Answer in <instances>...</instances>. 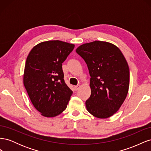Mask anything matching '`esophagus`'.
Listing matches in <instances>:
<instances>
[{"mask_svg":"<svg viewBox=\"0 0 151 151\" xmlns=\"http://www.w3.org/2000/svg\"><path fill=\"white\" fill-rule=\"evenodd\" d=\"M80 88H81V85L79 84V85H77V86H75V89H76V90H78Z\"/></svg>","mask_w":151,"mask_h":151,"instance_id":"esophagus-1","label":"esophagus"}]
</instances>
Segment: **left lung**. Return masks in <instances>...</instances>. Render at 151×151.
Instances as JSON below:
<instances>
[{"label": "left lung", "instance_id": "left-lung-1", "mask_svg": "<svg viewBox=\"0 0 151 151\" xmlns=\"http://www.w3.org/2000/svg\"><path fill=\"white\" fill-rule=\"evenodd\" d=\"M76 51L86 62L91 76L87 110L99 118L113 116L129 92L130 71L125 57L115 45L102 41L83 44Z\"/></svg>", "mask_w": 151, "mask_h": 151}]
</instances>
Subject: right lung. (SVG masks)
<instances>
[{
  "mask_svg": "<svg viewBox=\"0 0 151 151\" xmlns=\"http://www.w3.org/2000/svg\"><path fill=\"white\" fill-rule=\"evenodd\" d=\"M75 45L59 40L37 44L27 57L23 84L34 107L41 115L50 118L67 108L72 90L63 79L62 63Z\"/></svg>",
  "mask_w": 151,
  "mask_h": 151,
  "instance_id": "add662e5",
  "label": "right lung"
}]
</instances>
